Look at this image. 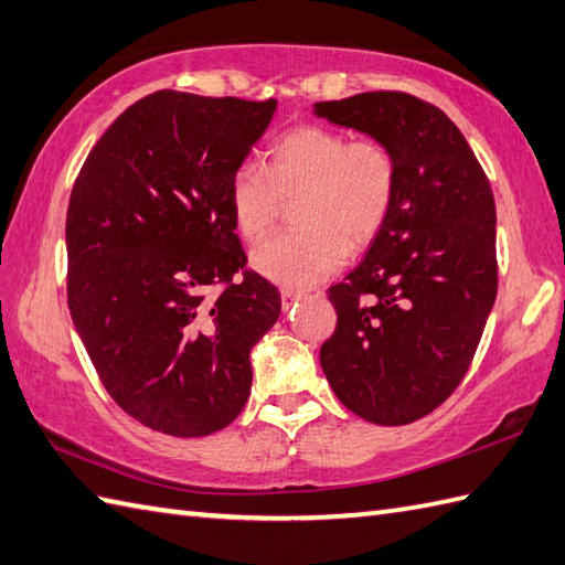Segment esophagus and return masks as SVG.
<instances>
[{"mask_svg":"<svg viewBox=\"0 0 565 565\" xmlns=\"http://www.w3.org/2000/svg\"><path fill=\"white\" fill-rule=\"evenodd\" d=\"M305 295L302 292H295V290H282L280 292V299H282V309L287 311V309H292L299 299H302Z\"/></svg>","mask_w":565,"mask_h":565,"instance_id":"34e87169","label":"esophagus"}]
</instances>
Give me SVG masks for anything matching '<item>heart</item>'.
<instances>
[{"mask_svg": "<svg viewBox=\"0 0 565 565\" xmlns=\"http://www.w3.org/2000/svg\"><path fill=\"white\" fill-rule=\"evenodd\" d=\"M396 159L374 137L302 125L268 149L266 169L246 161L230 181L236 232L258 242L270 230L282 200L302 198L295 224L250 254L256 273L275 285L302 290L329 278L348 258V246L365 248L380 234L396 198Z\"/></svg>", "mask_w": 565, "mask_h": 565, "instance_id": "obj_1", "label": "heart"}]
</instances>
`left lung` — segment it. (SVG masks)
<instances>
[{"label":"left lung","instance_id":"left-lung-1","mask_svg":"<svg viewBox=\"0 0 565 565\" xmlns=\"http://www.w3.org/2000/svg\"><path fill=\"white\" fill-rule=\"evenodd\" d=\"M341 128L384 142L396 198L367 256L329 287L338 311L321 370L355 416L406 425L467 374L498 292L495 200L457 125L401 92L315 104Z\"/></svg>","mask_w":565,"mask_h":565}]
</instances>
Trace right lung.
<instances>
[{
	"instance_id": "obj_1",
	"label": "right lung",
	"mask_w": 565,
	"mask_h": 565,
	"mask_svg": "<svg viewBox=\"0 0 565 565\" xmlns=\"http://www.w3.org/2000/svg\"><path fill=\"white\" fill-rule=\"evenodd\" d=\"M278 108L154 92L86 157L67 210V302L113 401L173 437L217 433L250 394L280 292L246 270L230 181ZM212 284H224L209 297Z\"/></svg>"
}]
</instances>
